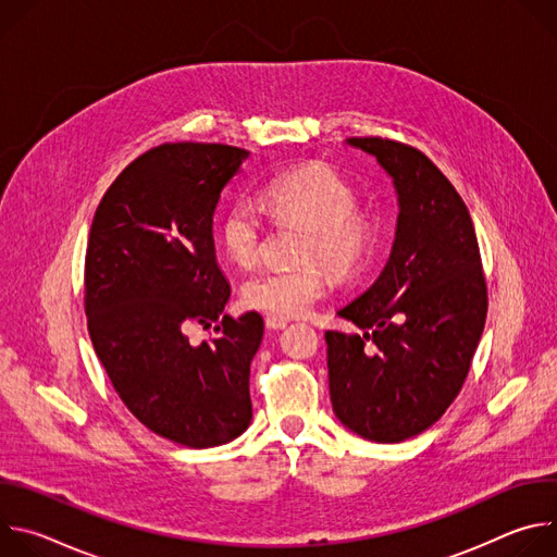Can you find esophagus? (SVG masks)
<instances>
[{
	"label": "esophagus",
	"mask_w": 557,
	"mask_h": 557,
	"mask_svg": "<svg viewBox=\"0 0 557 557\" xmlns=\"http://www.w3.org/2000/svg\"><path fill=\"white\" fill-rule=\"evenodd\" d=\"M264 324H267V329H271V331H282V329H286L288 320H286V317H277V314H267Z\"/></svg>",
	"instance_id": "34e87169"
}]
</instances>
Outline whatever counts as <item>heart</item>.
<instances>
[{
  "instance_id": "1",
  "label": "heart",
  "mask_w": 557,
  "mask_h": 557,
  "mask_svg": "<svg viewBox=\"0 0 557 557\" xmlns=\"http://www.w3.org/2000/svg\"><path fill=\"white\" fill-rule=\"evenodd\" d=\"M355 202V189L329 165H304L271 178L260 189L258 205L273 220L304 224L297 251L304 264L253 273L243 286L245 304L277 317H301L329 293L327 265L339 280L355 277L374 245V224ZM260 237L262 218L251 202H235L224 211L220 245L231 262L253 264Z\"/></svg>"
}]
</instances>
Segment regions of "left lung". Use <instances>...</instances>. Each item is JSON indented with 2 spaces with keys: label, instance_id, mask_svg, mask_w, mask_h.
Masks as SVG:
<instances>
[{
  "label": "left lung",
  "instance_id": "obj_1",
  "mask_svg": "<svg viewBox=\"0 0 557 557\" xmlns=\"http://www.w3.org/2000/svg\"><path fill=\"white\" fill-rule=\"evenodd\" d=\"M392 176L399 220L376 282L337 314L363 335L326 333L337 419L376 443L434 425L458 396L487 317V284L471 215L412 145L355 136Z\"/></svg>",
  "mask_w": 557,
  "mask_h": 557
}]
</instances>
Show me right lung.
I'll return each mask as SVG.
<instances>
[{
	"instance_id": "obj_1",
	"label": "right lung",
	"mask_w": 557,
	"mask_h": 557,
	"mask_svg": "<svg viewBox=\"0 0 557 557\" xmlns=\"http://www.w3.org/2000/svg\"><path fill=\"white\" fill-rule=\"evenodd\" d=\"M249 151L165 143L106 191L88 237L86 314L97 357L127 410L185 447L240 436L253 417L249 372L264 335L251 310L222 314L231 286L215 262L213 213ZM219 337L191 347V323Z\"/></svg>"
}]
</instances>
